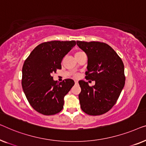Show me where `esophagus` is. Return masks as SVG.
Here are the masks:
<instances>
[{
	"label": "esophagus",
	"instance_id": "obj_1",
	"mask_svg": "<svg viewBox=\"0 0 146 146\" xmlns=\"http://www.w3.org/2000/svg\"><path fill=\"white\" fill-rule=\"evenodd\" d=\"M75 84H77L78 83V81H77V80H75Z\"/></svg>",
	"mask_w": 146,
	"mask_h": 146
}]
</instances>
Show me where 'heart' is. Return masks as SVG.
Here are the masks:
<instances>
[{"instance_id": "b5f03b06", "label": "heart", "mask_w": 146, "mask_h": 146, "mask_svg": "<svg viewBox=\"0 0 146 146\" xmlns=\"http://www.w3.org/2000/svg\"><path fill=\"white\" fill-rule=\"evenodd\" d=\"M83 53V52H80V51H79V52H77V53H76L75 54H78V53ZM74 77H75V78H77L78 77H79V75H77V74H76V75H74Z\"/></svg>"}]
</instances>
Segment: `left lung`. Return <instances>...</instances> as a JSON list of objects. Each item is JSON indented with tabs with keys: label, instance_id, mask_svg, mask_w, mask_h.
<instances>
[{
	"label": "left lung",
	"instance_id": "8db88e82",
	"mask_svg": "<svg viewBox=\"0 0 146 146\" xmlns=\"http://www.w3.org/2000/svg\"><path fill=\"white\" fill-rule=\"evenodd\" d=\"M88 57L87 79L95 81L90 87L79 81L81 91L79 99L82 110L91 116L103 114L112 108L124 87V66L122 59L110 46L99 42L77 41Z\"/></svg>",
	"mask_w": 146,
	"mask_h": 146
}]
</instances>
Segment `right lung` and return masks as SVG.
Instances as JSON below:
<instances>
[{"instance_id":"1","label":"right lung","mask_w":146,"mask_h":146,"mask_svg":"<svg viewBox=\"0 0 146 146\" xmlns=\"http://www.w3.org/2000/svg\"><path fill=\"white\" fill-rule=\"evenodd\" d=\"M76 45L75 41H51L34 49L22 67V86L30 105L44 115H53L63 109L64 96L75 84L67 79L58 83L52 73L61 69V61Z\"/></svg>"}]
</instances>
